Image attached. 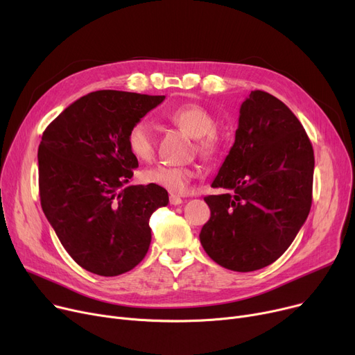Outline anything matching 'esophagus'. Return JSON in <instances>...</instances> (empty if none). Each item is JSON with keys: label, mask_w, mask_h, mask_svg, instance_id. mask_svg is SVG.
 Masks as SVG:
<instances>
[{"label": "esophagus", "mask_w": 355, "mask_h": 355, "mask_svg": "<svg viewBox=\"0 0 355 355\" xmlns=\"http://www.w3.org/2000/svg\"><path fill=\"white\" fill-rule=\"evenodd\" d=\"M170 202L173 204V206H180V204L182 202V198L180 196H177V194H171L170 196Z\"/></svg>", "instance_id": "34e87169"}]
</instances>
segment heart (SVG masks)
I'll use <instances>...</instances> for the list:
<instances>
[{
  "instance_id": "1",
  "label": "heart",
  "mask_w": 355,
  "mask_h": 355,
  "mask_svg": "<svg viewBox=\"0 0 355 355\" xmlns=\"http://www.w3.org/2000/svg\"><path fill=\"white\" fill-rule=\"evenodd\" d=\"M166 116L189 135L197 138V149L201 155L211 157L220 149V138L214 132L216 119L206 107L196 103L182 105L168 112ZM126 142L130 154L138 159H149L154 154L153 129L144 119L129 128ZM194 174L190 166L158 164L144 170L141 178L146 184L158 185L171 193H184Z\"/></svg>"
}]
</instances>
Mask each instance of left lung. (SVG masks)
Instances as JSON below:
<instances>
[{
	"instance_id": "8db88e82",
	"label": "left lung",
	"mask_w": 355,
	"mask_h": 355,
	"mask_svg": "<svg viewBox=\"0 0 355 355\" xmlns=\"http://www.w3.org/2000/svg\"><path fill=\"white\" fill-rule=\"evenodd\" d=\"M313 165L300 119L282 101L253 90L211 182L233 194L204 197L211 211L200 232L206 253L234 272L262 269L281 257L309 214Z\"/></svg>"
}]
</instances>
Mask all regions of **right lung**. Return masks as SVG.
Wrapping results in <instances>:
<instances>
[{
  "instance_id": "obj_1",
  "label": "right lung",
  "mask_w": 355,
  "mask_h": 355,
  "mask_svg": "<svg viewBox=\"0 0 355 355\" xmlns=\"http://www.w3.org/2000/svg\"><path fill=\"white\" fill-rule=\"evenodd\" d=\"M165 96L98 90L43 132L39 187L44 216L71 259L101 276L134 269L151 245L149 217L168 204L154 184L128 185L138 166L128 130Z\"/></svg>"
}]
</instances>
